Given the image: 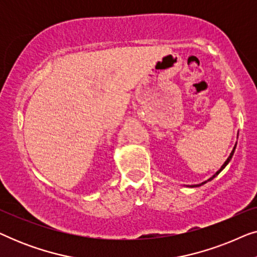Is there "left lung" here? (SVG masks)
Returning <instances> with one entry per match:
<instances>
[{"instance_id": "left-lung-1", "label": "left lung", "mask_w": 257, "mask_h": 257, "mask_svg": "<svg viewBox=\"0 0 257 257\" xmlns=\"http://www.w3.org/2000/svg\"><path fill=\"white\" fill-rule=\"evenodd\" d=\"M235 149H236V145H235V146H234V149H233V151H231L230 156H229V157H228V159H227L226 161H224V164L222 165V166H221V168H220V170H219V171H217V172H216V173H215V174H214L212 178H209V179H208V180H207V181H203V182H201V184H200V185H194V186H193V187H198V186L205 185V184H206V182H208V181H210V180H213V179H214V178H215V177H216V175H217V174H219V173H220V172H221V171H222L224 167H226V166H227V165H228V163H229V161H230V159H231V157H233V154H234V151H235Z\"/></svg>"}]
</instances>
